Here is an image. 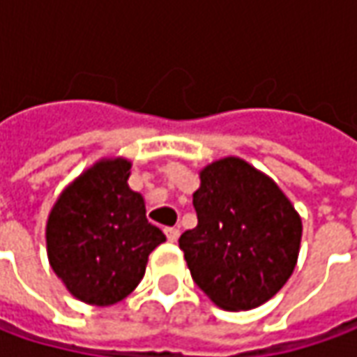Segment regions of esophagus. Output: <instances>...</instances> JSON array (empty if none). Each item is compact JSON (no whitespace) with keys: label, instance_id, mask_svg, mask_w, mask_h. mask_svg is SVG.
Wrapping results in <instances>:
<instances>
[{"label":"esophagus","instance_id":"obj_1","mask_svg":"<svg viewBox=\"0 0 357 357\" xmlns=\"http://www.w3.org/2000/svg\"><path fill=\"white\" fill-rule=\"evenodd\" d=\"M164 232H166V236H168L169 242H176V240L179 238V230L178 229H172V227H168V229H164Z\"/></svg>","mask_w":357,"mask_h":357}]
</instances>
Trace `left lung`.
<instances>
[{"label": "left lung", "instance_id": "obj_1", "mask_svg": "<svg viewBox=\"0 0 357 357\" xmlns=\"http://www.w3.org/2000/svg\"><path fill=\"white\" fill-rule=\"evenodd\" d=\"M199 179L197 227L179 236L191 278L225 311L256 309L297 266L301 215L270 176L238 156L211 162Z\"/></svg>", "mask_w": 357, "mask_h": 357}]
</instances>
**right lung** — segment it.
<instances>
[{"label": "right lung", "instance_id": "obj_1", "mask_svg": "<svg viewBox=\"0 0 357 357\" xmlns=\"http://www.w3.org/2000/svg\"><path fill=\"white\" fill-rule=\"evenodd\" d=\"M132 162L97 160L62 189L46 219L48 264L77 301L109 307L137 289L166 236L128 188Z\"/></svg>", "mask_w": 357, "mask_h": 357}]
</instances>
